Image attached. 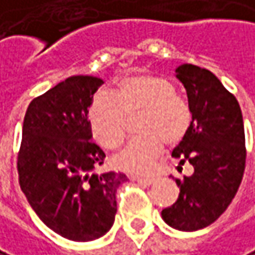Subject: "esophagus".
Instances as JSON below:
<instances>
[{"label": "esophagus", "mask_w": 255, "mask_h": 255, "mask_svg": "<svg viewBox=\"0 0 255 255\" xmlns=\"http://www.w3.org/2000/svg\"><path fill=\"white\" fill-rule=\"evenodd\" d=\"M132 179L135 182H138L140 185H150L154 181V178H151V176H132Z\"/></svg>", "instance_id": "1"}]
</instances>
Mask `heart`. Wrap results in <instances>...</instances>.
I'll return each mask as SVG.
<instances>
[{
  "label": "heart",
  "mask_w": 255,
  "mask_h": 255,
  "mask_svg": "<svg viewBox=\"0 0 255 255\" xmlns=\"http://www.w3.org/2000/svg\"><path fill=\"white\" fill-rule=\"evenodd\" d=\"M137 114L140 137L131 140L115 154L114 165L132 175L151 172L165 149V143H179L191 127L188 102L175 93L168 79L151 74L128 76L108 95H96L87 108V121L93 137L105 147L115 149L126 138L127 118Z\"/></svg>",
  "instance_id": "heart-1"
}]
</instances>
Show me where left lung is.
<instances>
[{
  "mask_svg": "<svg viewBox=\"0 0 255 255\" xmlns=\"http://www.w3.org/2000/svg\"><path fill=\"white\" fill-rule=\"evenodd\" d=\"M176 79L187 90L193 121L172 156L179 160L178 171L188 162L194 172L175 179L179 196L162 210V219L191 232L212 225L234 200L245 169V134L238 101L213 73L182 64Z\"/></svg>",
  "mask_w": 255,
  "mask_h": 255,
  "instance_id": "left-lung-1",
  "label": "left lung"
}]
</instances>
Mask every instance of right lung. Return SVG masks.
Returning a JSON list of instances; mask_svg holds the SVG:
<instances>
[{"mask_svg": "<svg viewBox=\"0 0 255 255\" xmlns=\"http://www.w3.org/2000/svg\"><path fill=\"white\" fill-rule=\"evenodd\" d=\"M102 79L73 76L35 98L17 156L21 191L49 229L86 243L105 235L117 213L124 174H98L105 151L92 140L87 108Z\"/></svg>", "mask_w": 255, "mask_h": 255, "instance_id": "1", "label": "right lung"}]
</instances>
